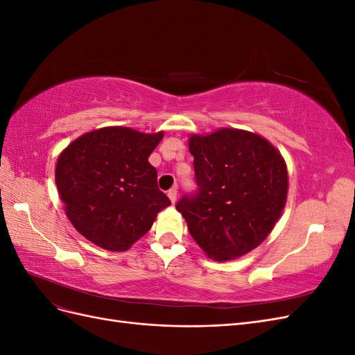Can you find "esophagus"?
<instances>
[{
    "label": "esophagus",
    "instance_id": "34e87169",
    "mask_svg": "<svg viewBox=\"0 0 355 355\" xmlns=\"http://www.w3.org/2000/svg\"><path fill=\"white\" fill-rule=\"evenodd\" d=\"M167 196H168V198H170V201H171V202H176V198H178V189H176V188H171V189L167 192Z\"/></svg>",
    "mask_w": 355,
    "mask_h": 355
}]
</instances>
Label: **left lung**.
<instances>
[{"label":"left lung","mask_w":355,"mask_h":355,"mask_svg":"<svg viewBox=\"0 0 355 355\" xmlns=\"http://www.w3.org/2000/svg\"><path fill=\"white\" fill-rule=\"evenodd\" d=\"M198 192L176 210L210 259H237L256 249L280 219L288 175L280 151L261 135L223 127L191 135Z\"/></svg>","instance_id":"obj_1"}]
</instances>
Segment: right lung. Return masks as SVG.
<instances>
[{
  "label": "right lung",
  "mask_w": 355,
  "mask_h": 355,
  "mask_svg": "<svg viewBox=\"0 0 355 355\" xmlns=\"http://www.w3.org/2000/svg\"><path fill=\"white\" fill-rule=\"evenodd\" d=\"M164 132L111 125L81 135L60 153L55 179L72 227L93 244L125 252L170 206L149 155Z\"/></svg>",
  "instance_id": "obj_1"
}]
</instances>
